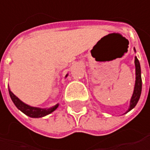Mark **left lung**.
<instances>
[{
    "instance_id": "left-lung-1",
    "label": "left lung",
    "mask_w": 150,
    "mask_h": 150,
    "mask_svg": "<svg viewBox=\"0 0 150 150\" xmlns=\"http://www.w3.org/2000/svg\"><path fill=\"white\" fill-rule=\"evenodd\" d=\"M134 51H135V48H134ZM134 64H135V76H136L135 77V85H134V89L132 98H131V101H130V106L126 112L130 111L131 110H133L136 106V104L141 97V93H142V74H141V65H140V62L136 57L134 59Z\"/></svg>"
}]
</instances>
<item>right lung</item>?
<instances>
[{"label": "right lung", "mask_w": 150, "mask_h": 150, "mask_svg": "<svg viewBox=\"0 0 150 150\" xmlns=\"http://www.w3.org/2000/svg\"><path fill=\"white\" fill-rule=\"evenodd\" d=\"M67 76H68V74L65 77H67ZM8 93H9L10 98H11L12 102L14 103V104L16 105V107L19 110H21L23 113H25V115L30 117H45V116L52 113L54 110H57V107L59 106V104H55L54 106L50 107V108H47V109L32 107V106L23 103L19 98L16 97L14 93L9 90V88H8Z\"/></svg>", "instance_id": "1"}]
</instances>
